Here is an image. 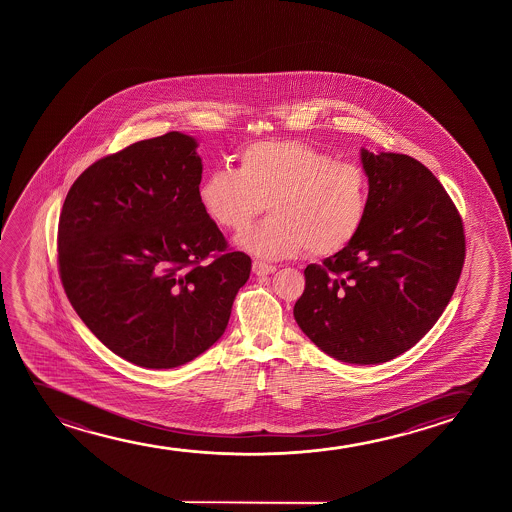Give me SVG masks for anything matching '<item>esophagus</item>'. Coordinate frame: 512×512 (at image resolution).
<instances>
[{
    "instance_id": "1",
    "label": "esophagus",
    "mask_w": 512,
    "mask_h": 512,
    "mask_svg": "<svg viewBox=\"0 0 512 512\" xmlns=\"http://www.w3.org/2000/svg\"><path fill=\"white\" fill-rule=\"evenodd\" d=\"M252 269L257 276H267V274H273L276 271V267L266 264V262H260V260L253 262Z\"/></svg>"
}]
</instances>
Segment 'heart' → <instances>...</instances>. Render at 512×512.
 <instances>
[{"label": "heart", "mask_w": 512, "mask_h": 512, "mask_svg": "<svg viewBox=\"0 0 512 512\" xmlns=\"http://www.w3.org/2000/svg\"><path fill=\"white\" fill-rule=\"evenodd\" d=\"M204 211L229 231H245L266 211L273 217L238 239L246 252L283 259L308 252L330 257L344 250L364 225L371 185L355 162L302 141H257L238 155V169L217 168L197 189Z\"/></svg>", "instance_id": "1"}]
</instances>
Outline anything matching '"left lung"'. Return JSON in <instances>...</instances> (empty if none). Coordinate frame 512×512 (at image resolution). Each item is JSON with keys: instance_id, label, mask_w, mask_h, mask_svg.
<instances>
[{"instance_id": "obj_1", "label": "left lung", "mask_w": 512, "mask_h": 512, "mask_svg": "<svg viewBox=\"0 0 512 512\" xmlns=\"http://www.w3.org/2000/svg\"><path fill=\"white\" fill-rule=\"evenodd\" d=\"M371 203L357 238L304 269L295 322L330 357L383 364L413 348L448 306L465 260L460 213L404 154L362 148Z\"/></svg>"}]
</instances>
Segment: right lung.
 Masks as SVG:
<instances>
[{
	"label": "right lung",
	"mask_w": 512,
	"mask_h": 512,
	"mask_svg": "<svg viewBox=\"0 0 512 512\" xmlns=\"http://www.w3.org/2000/svg\"><path fill=\"white\" fill-rule=\"evenodd\" d=\"M196 148L171 131L106 155L71 185L59 217L71 306L108 350L147 369L187 364L217 343L252 271L199 201Z\"/></svg>",
	"instance_id": "right-lung-1"
}]
</instances>
